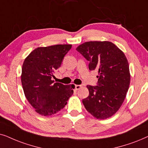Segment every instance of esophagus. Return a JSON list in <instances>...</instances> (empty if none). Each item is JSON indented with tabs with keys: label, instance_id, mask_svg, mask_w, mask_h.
<instances>
[{
	"label": "esophagus",
	"instance_id": "34e87169",
	"mask_svg": "<svg viewBox=\"0 0 148 148\" xmlns=\"http://www.w3.org/2000/svg\"><path fill=\"white\" fill-rule=\"evenodd\" d=\"M82 87V86L81 85H79V84H77V85H75V89L76 90H78V89H80V88Z\"/></svg>",
	"mask_w": 148,
	"mask_h": 148
}]
</instances>
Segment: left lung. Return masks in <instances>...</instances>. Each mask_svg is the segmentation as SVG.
I'll use <instances>...</instances> for the list:
<instances>
[{"mask_svg":"<svg viewBox=\"0 0 148 148\" xmlns=\"http://www.w3.org/2000/svg\"><path fill=\"white\" fill-rule=\"evenodd\" d=\"M89 62L90 70H97V86L87 85L89 95L82 100L86 110L97 119L114 115L123 104L131 76L127 59L121 49L108 41H90L76 48Z\"/></svg>","mask_w":148,"mask_h":148,"instance_id":"1","label":"left lung"}]
</instances>
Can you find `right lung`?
I'll return each mask as SVG.
<instances>
[{"instance_id": "add662e5", "label": "right lung", "mask_w": 148, "mask_h": 148, "mask_svg": "<svg viewBox=\"0 0 148 148\" xmlns=\"http://www.w3.org/2000/svg\"><path fill=\"white\" fill-rule=\"evenodd\" d=\"M71 48V45L38 47L23 62L21 76L23 92L29 103L40 115L47 116L60 111L74 92L73 84L54 83L51 80Z\"/></svg>"}]
</instances>
